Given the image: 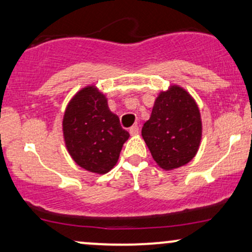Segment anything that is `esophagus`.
Listing matches in <instances>:
<instances>
[{"instance_id":"1","label":"esophagus","mask_w":252,"mask_h":252,"mask_svg":"<svg viewBox=\"0 0 252 252\" xmlns=\"http://www.w3.org/2000/svg\"><path fill=\"white\" fill-rule=\"evenodd\" d=\"M129 132H130V135L136 136V135H138V132H140V129H138L137 126H132L131 128L129 129Z\"/></svg>"}]
</instances>
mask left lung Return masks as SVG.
Returning a JSON list of instances; mask_svg holds the SVG:
<instances>
[{
  "mask_svg": "<svg viewBox=\"0 0 252 252\" xmlns=\"http://www.w3.org/2000/svg\"><path fill=\"white\" fill-rule=\"evenodd\" d=\"M200 111L193 98L179 85H170L156 97L142 137L158 166L172 170L189 163L200 146Z\"/></svg>",
  "mask_w": 252,
  "mask_h": 252,
  "instance_id": "left-lung-1",
  "label": "left lung"
}]
</instances>
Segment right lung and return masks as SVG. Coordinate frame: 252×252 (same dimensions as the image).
Returning <instances> with one entry per match:
<instances>
[{
    "instance_id": "right-lung-1",
    "label": "right lung",
    "mask_w": 252,
    "mask_h": 252,
    "mask_svg": "<svg viewBox=\"0 0 252 252\" xmlns=\"http://www.w3.org/2000/svg\"><path fill=\"white\" fill-rule=\"evenodd\" d=\"M65 146L82 168L105 174L117 163L129 132L110 111L108 98L94 85L77 92L66 106L63 118Z\"/></svg>"
}]
</instances>
